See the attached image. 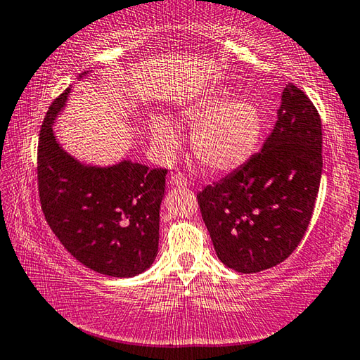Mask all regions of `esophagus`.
Masks as SVG:
<instances>
[{"instance_id":"esophagus-1","label":"esophagus","mask_w":360,"mask_h":360,"mask_svg":"<svg viewBox=\"0 0 360 360\" xmlns=\"http://www.w3.org/2000/svg\"><path fill=\"white\" fill-rule=\"evenodd\" d=\"M169 184L173 187H187L188 181L184 174L176 173V174H172V178H169Z\"/></svg>"}]
</instances>
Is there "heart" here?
Instances as JSON below:
<instances>
[{
  "instance_id": "heart-1",
  "label": "heart",
  "mask_w": 360,
  "mask_h": 360,
  "mask_svg": "<svg viewBox=\"0 0 360 360\" xmlns=\"http://www.w3.org/2000/svg\"><path fill=\"white\" fill-rule=\"evenodd\" d=\"M179 121L192 134L197 160L212 173H230L250 160L263 132L259 108L247 99H234L230 89H214L188 103L179 112ZM151 139L165 155L181 148V139L167 117L151 120Z\"/></svg>"
}]
</instances>
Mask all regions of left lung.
<instances>
[{
  "instance_id": "8db88e82",
  "label": "left lung",
  "mask_w": 360,
  "mask_h": 360,
  "mask_svg": "<svg viewBox=\"0 0 360 360\" xmlns=\"http://www.w3.org/2000/svg\"><path fill=\"white\" fill-rule=\"evenodd\" d=\"M321 120L286 84L277 122L261 151L197 198L219 259L253 274L282 263L309 228L323 172Z\"/></svg>"
}]
</instances>
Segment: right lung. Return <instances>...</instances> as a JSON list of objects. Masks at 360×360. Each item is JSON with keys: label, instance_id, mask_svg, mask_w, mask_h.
I'll return each mask as SVG.
<instances>
[{"label": "right lung", "instance_id": "right-lung-1", "mask_svg": "<svg viewBox=\"0 0 360 360\" xmlns=\"http://www.w3.org/2000/svg\"><path fill=\"white\" fill-rule=\"evenodd\" d=\"M88 74L91 70L78 78ZM70 91L72 86L51 103L39 135L37 182L44 215L82 264L103 276L135 277L158 257L167 169L132 160L89 165L70 155L53 130Z\"/></svg>", "mask_w": 360, "mask_h": 360}]
</instances>
